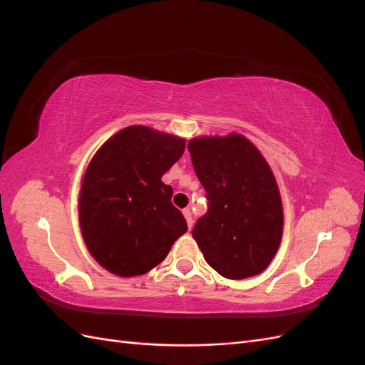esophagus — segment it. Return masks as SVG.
I'll return each mask as SVG.
<instances>
[{"instance_id":"obj_1","label":"esophagus","mask_w":365,"mask_h":365,"mask_svg":"<svg viewBox=\"0 0 365 365\" xmlns=\"http://www.w3.org/2000/svg\"><path fill=\"white\" fill-rule=\"evenodd\" d=\"M182 215H184V217H185V220H187V225H189V228H192V227H193L192 210H190V208H184V210H182Z\"/></svg>"}]
</instances>
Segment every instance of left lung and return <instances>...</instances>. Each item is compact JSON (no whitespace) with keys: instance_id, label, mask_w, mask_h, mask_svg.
Listing matches in <instances>:
<instances>
[{"instance_id":"8db88e82","label":"left lung","mask_w":365,"mask_h":365,"mask_svg":"<svg viewBox=\"0 0 365 365\" xmlns=\"http://www.w3.org/2000/svg\"><path fill=\"white\" fill-rule=\"evenodd\" d=\"M189 152L208 202L192 231L205 262L231 280L260 274L283 233L282 200L268 163L239 134L190 140Z\"/></svg>"}]
</instances>
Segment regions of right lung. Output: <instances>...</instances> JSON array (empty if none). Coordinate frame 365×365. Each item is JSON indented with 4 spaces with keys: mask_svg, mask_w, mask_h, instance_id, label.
I'll return each instance as SVG.
<instances>
[{
    "mask_svg": "<svg viewBox=\"0 0 365 365\" xmlns=\"http://www.w3.org/2000/svg\"><path fill=\"white\" fill-rule=\"evenodd\" d=\"M185 141L150 128L121 129L97 150L85 172L79 222L93 257L121 277L141 275L168 256L187 222L172 204L163 175Z\"/></svg>",
    "mask_w": 365,
    "mask_h": 365,
    "instance_id": "obj_1",
    "label": "right lung"
}]
</instances>
